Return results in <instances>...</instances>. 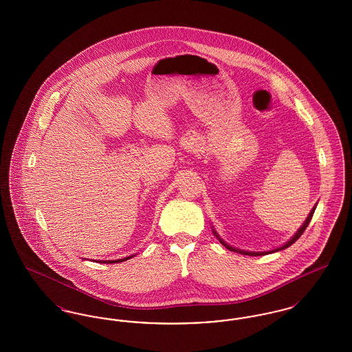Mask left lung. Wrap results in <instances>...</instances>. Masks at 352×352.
<instances>
[{"label":"left lung","instance_id":"8db88e82","mask_svg":"<svg viewBox=\"0 0 352 352\" xmlns=\"http://www.w3.org/2000/svg\"><path fill=\"white\" fill-rule=\"evenodd\" d=\"M316 207H317V204L313 207V210L310 211V214H309V217L306 218V220H305V223L302 224L301 228L296 232V234H293V237L289 240V241H286L284 245H281V247H278V248H274V250H272V251H267V252H248V251H241V250H237V248H234V247H231V245H228L224 240H221L220 237H219V234H217V231L215 230H212V232H214V234L217 236L219 239V241L227 248V250H230V251L232 252H237V253H241V254H247V256H264V254H269V253H274V252H278V251H283V250H285V248H287V247H290L293 243H296L300 237H301V234L305 232V230H306V227L309 226V223H310V220H311V218H313V214H314V211H316Z\"/></svg>","mask_w":352,"mask_h":352}]
</instances>
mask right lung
I'll return each mask as SVG.
<instances>
[{
  "label": "right lung",
  "instance_id": "obj_1",
  "mask_svg": "<svg viewBox=\"0 0 352 352\" xmlns=\"http://www.w3.org/2000/svg\"><path fill=\"white\" fill-rule=\"evenodd\" d=\"M133 256H129V257H125V258H120V260H98L96 263H104V264H118V263H122V261H125V260H129V258H132Z\"/></svg>",
  "mask_w": 352,
  "mask_h": 352
}]
</instances>
